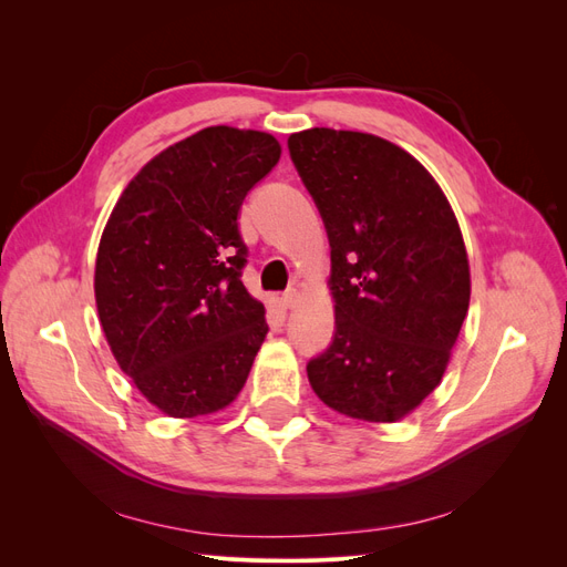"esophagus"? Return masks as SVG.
Instances as JSON below:
<instances>
[{"mask_svg": "<svg viewBox=\"0 0 567 567\" xmlns=\"http://www.w3.org/2000/svg\"><path fill=\"white\" fill-rule=\"evenodd\" d=\"M298 290L296 288H290V290H286V293L281 296V305L286 307V310H293V307L298 305Z\"/></svg>", "mask_w": 567, "mask_h": 567, "instance_id": "34e87169", "label": "esophagus"}]
</instances>
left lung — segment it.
Here are the masks:
<instances>
[{
  "label": "left lung",
  "mask_w": 567,
  "mask_h": 567,
  "mask_svg": "<svg viewBox=\"0 0 567 567\" xmlns=\"http://www.w3.org/2000/svg\"><path fill=\"white\" fill-rule=\"evenodd\" d=\"M288 151L331 246V348L307 364L342 416L394 423L431 394L471 302L468 252L435 177L388 140L312 127Z\"/></svg>",
  "instance_id": "1"
}]
</instances>
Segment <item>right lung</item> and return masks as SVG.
I'll return each mask as SVG.
<instances>
[{
	"label": "right lung",
	"instance_id": "add662e5",
	"mask_svg": "<svg viewBox=\"0 0 567 567\" xmlns=\"http://www.w3.org/2000/svg\"><path fill=\"white\" fill-rule=\"evenodd\" d=\"M281 158L267 132L205 127L136 173L101 234L94 298L117 367L173 419L229 406L267 338L241 281L238 210Z\"/></svg>",
	"mask_w": 567,
	"mask_h": 567
}]
</instances>
